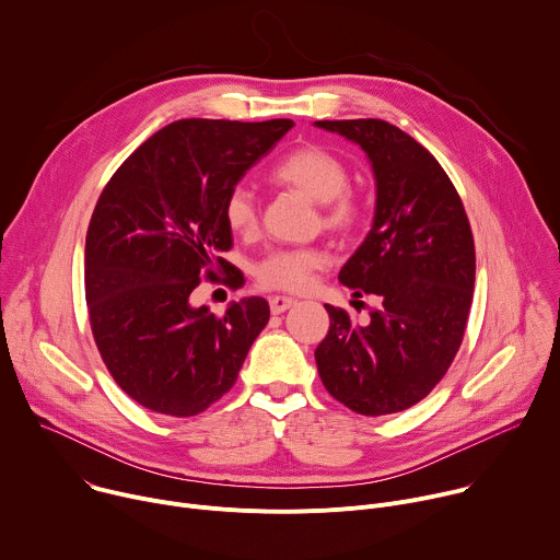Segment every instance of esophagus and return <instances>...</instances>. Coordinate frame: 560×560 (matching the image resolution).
<instances>
[{
  "mask_svg": "<svg viewBox=\"0 0 560 560\" xmlns=\"http://www.w3.org/2000/svg\"><path fill=\"white\" fill-rule=\"evenodd\" d=\"M296 301L292 299V296H270V310H272V314H281V312H285L288 307H292Z\"/></svg>",
  "mask_w": 560,
  "mask_h": 560,
  "instance_id": "esophagus-1",
  "label": "esophagus"
}]
</instances>
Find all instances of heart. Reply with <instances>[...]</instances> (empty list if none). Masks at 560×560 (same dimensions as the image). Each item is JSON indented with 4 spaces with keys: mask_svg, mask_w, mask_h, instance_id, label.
I'll return each instance as SVG.
<instances>
[{
    "mask_svg": "<svg viewBox=\"0 0 560 560\" xmlns=\"http://www.w3.org/2000/svg\"><path fill=\"white\" fill-rule=\"evenodd\" d=\"M270 179L318 201L324 225L337 234L357 232L368 217L363 195L348 184V164L318 143H303L285 152L270 168ZM223 219L232 232L253 236L259 230V206L253 192L234 188L225 199ZM328 264L330 257L322 248H277L257 264L255 277L268 290L303 292L312 285L314 272Z\"/></svg>",
    "mask_w": 560,
    "mask_h": 560,
    "instance_id": "obj_1",
    "label": "heart"
}]
</instances>
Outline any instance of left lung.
Segmentation results:
<instances>
[{"instance_id":"8db88e82","label":"left lung","mask_w":560,"mask_h":560,"mask_svg":"<svg viewBox=\"0 0 560 560\" xmlns=\"http://www.w3.org/2000/svg\"><path fill=\"white\" fill-rule=\"evenodd\" d=\"M316 126L357 141L372 162L374 223L339 281L378 296L368 324L326 305L318 376L352 412L394 415L425 398L460 348L476 275L471 228L447 173L401 128L383 119Z\"/></svg>"}]
</instances>
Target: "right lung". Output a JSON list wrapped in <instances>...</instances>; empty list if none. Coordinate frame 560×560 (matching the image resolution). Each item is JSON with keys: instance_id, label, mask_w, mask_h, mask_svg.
Masks as SVG:
<instances>
[{"instance_id": "add662e5", "label": "right lung", "mask_w": 560, "mask_h": 560, "mask_svg": "<svg viewBox=\"0 0 560 560\" xmlns=\"http://www.w3.org/2000/svg\"><path fill=\"white\" fill-rule=\"evenodd\" d=\"M292 119H179L148 137L102 190L86 234V303L97 350L145 410L177 419L208 410L234 385L266 328L261 296L217 316L192 307L201 279L242 288L223 206ZM223 269L226 275L217 278Z\"/></svg>"}]
</instances>
